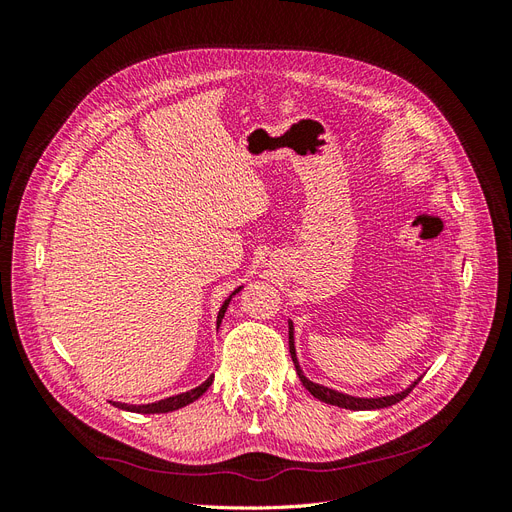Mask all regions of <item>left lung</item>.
Segmentation results:
<instances>
[{
	"label": "left lung",
	"mask_w": 512,
	"mask_h": 512,
	"mask_svg": "<svg viewBox=\"0 0 512 512\" xmlns=\"http://www.w3.org/2000/svg\"><path fill=\"white\" fill-rule=\"evenodd\" d=\"M288 348H290L294 369H297V374H299L305 389L312 393L316 399L324 401V404H331V406H337V408H346V410H380V408H389V406L397 404V401L406 399L408 393L414 389V386L421 382V378H416L408 386V389L399 391V393H393V395H384V397H354V395L339 393L335 389H329V386H322V384H316V382H312L309 378H305L303 369L299 365V359H297V348H294V324H292V320H288Z\"/></svg>",
	"instance_id": "obj_1"
}]
</instances>
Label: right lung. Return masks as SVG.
I'll use <instances>...</instances> for the list:
<instances>
[{
	"instance_id": "obj_1",
	"label": "right lung",
	"mask_w": 512,
	"mask_h": 512,
	"mask_svg": "<svg viewBox=\"0 0 512 512\" xmlns=\"http://www.w3.org/2000/svg\"><path fill=\"white\" fill-rule=\"evenodd\" d=\"M241 288H243V286H239V288L232 290V292H230V297L222 303L220 312H218V327L222 324V318H224V314H226V309H228L230 299L235 297V294H237ZM211 382H213V376H209L203 384H198L196 389H190V391L179 393V395H173V397H166V399H160V401H153V404H141V406H136V404H121V401H113V406H117V408H121V410H128V412H138V414H162V412H173V410H179V408H183V406L192 404V401H196L200 395H203V393L209 389Z\"/></svg>"
}]
</instances>
